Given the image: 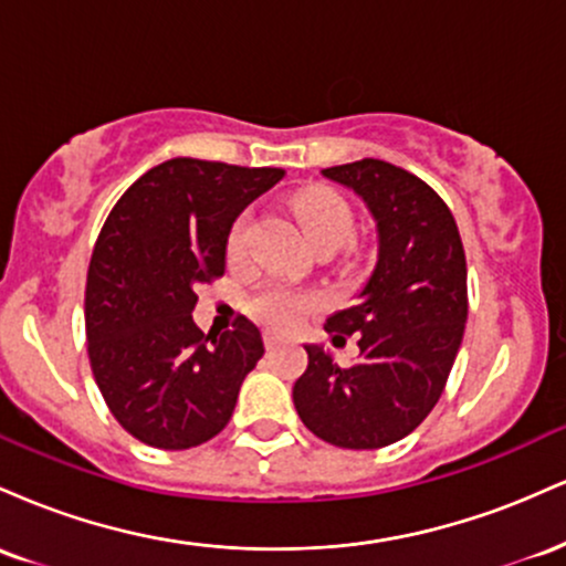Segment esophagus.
Segmentation results:
<instances>
[{"mask_svg": "<svg viewBox=\"0 0 566 566\" xmlns=\"http://www.w3.org/2000/svg\"><path fill=\"white\" fill-rule=\"evenodd\" d=\"M263 340H265V348H276L279 343H282V335H279V333H271V329H269V333L263 335Z\"/></svg>", "mask_w": 566, "mask_h": 566, "instance_id": "1", "label": "esophagus"}]
</instances>
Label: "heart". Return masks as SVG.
I'll return each instance as SVG.
<instances>
[{
    "label": "heart",
    "mask_w": 566,
    "mask_h": 566,
    "mask_svg": "<svg viewBox=\"0 0 566 566\" xmlns=\"http://www.w3.org/2000/svg\"><path fill=\"white\" fill-rule=\"evenodd\" d=\"M292 207H295V216L301 220L311 244L322 242V239H335V242L343 244L350 237L354 220H350L346 201L335 197L327 188H305V191L297 193L295 201H292ZM247 231H250V220L239 218L229 237V252L233 258L244 252ZM311 305H314V297L297 295V292L282 287H271L252 297L250 308L258 319L271 324V327L290 329L303 319V314Z\"/></svg>",
    "instance_id": "heart-1"
}]
</instances>
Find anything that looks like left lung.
<instances>
[{"instance_id":"left-lung-1","label":"left lung","mask_w":566,"mask_h":566,"mask_svg":"<svg viewBox=\"0 0 566 566\" xmlns=\"http://www.w3.org/2000/svg\"><path fill=\"white\" fill-rule=\"evenodd\" d=\"M365 201L375 265L350 308L324 324L333 343L359 335V359L340 367L305 343L308 367L292 401L311 433L346 450L405 439L439 401L469 316L465 252L450 207L423 180L382 159L322 170Z\"/></svg>"}]
</instances>
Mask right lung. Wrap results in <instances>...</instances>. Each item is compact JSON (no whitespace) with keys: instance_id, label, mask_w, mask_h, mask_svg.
<instances>
[{"instance_id":"obj_1","label":"right lung","mask_w":566,"mask_h":566,"mask_svg":"<svg viewBox=\"0 0 566 566\" xmlns=\"http://www.w3.org/2000/svg\"><path fill=\"white\" fill-rule=\"evenodd\" d=\"M284 178L279 167L167 159L108 212L84 292L90 365L125 431L188 450L223 431L263 356L247 316L226 333L193 324L197 290L223 274L237 218Z\"/></svg>"}]
</instances>
